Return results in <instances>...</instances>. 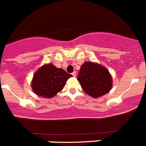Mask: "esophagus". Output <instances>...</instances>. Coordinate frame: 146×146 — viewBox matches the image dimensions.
Returning <instances> with one entry per match:
<instances>
[{"instance_id":"34e87169","label":"esophagus","mask_w":146,"mask_h":146,"mask_svg":"<svg viewBox=\"0 0 146 146\" xmlns=\"http://www.w3.org/2000/svg\"><path fill=\"white\" fill-rule=\"evenodd\" d=\"M72 76H73V77H76V74H77V73H76V72H73L72 73Z\"/></svg>"}]
</instances>
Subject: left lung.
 <instances>
[{"instance_id":"1","label":"left lung","mask_w":146,"mask_h":146,"mask_svg":"<svg viewBox=\"0 0 146 146\" xmlns=\"http://www.w3.org/2000/svg\"><path fill=\"white\" fill-rule=\"evenodd\" d=\"M77 80L85 92L94 98L108 94L113 86V79L108 69L93 62H85L81 66Z\"/></svg>"}]
</instances>
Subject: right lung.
Segmentation results:
<instances>
[{"mask_svg":"<svg viewBox=\"0 0 146 146\" xmlns=\"http://www.w3.org/2000/svg\"><path fill=\"white\" fill-rule=\"evenodd\" d=\"M72 77L65 70L52 64L42 66L36 72L31 82L35 94L44 98H52L65 86L67 80Z\"/></svg>","mask_w":146,"mask_h":146,"instance_id":"obj_1","label":"right lung"}]
</instances>
